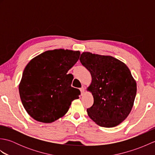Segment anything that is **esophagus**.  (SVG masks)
Segmentation results:
<instances>
[{
	"instance_id": "1",
	"label": "esophagus",
	"mask_w": 155,
	"mask_h": 155,
	"mask_svg": "<svg viewBox=\"0 0 155 155\" xmlns=\"http://www.w3.org/2000/svg\"><path fill=\"white\" fill-rule=\"evenodd\" d=\"M81 93V95H83L85 93V88L84 87H82V88H80Z\"/></svg>"
}]
</instances>
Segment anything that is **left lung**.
Listing matches in <instances>:
<instances>
[{
    "mask_svg": "<svg viewBox=\"0 0 155 155\" xmlns=\"http://www.w3.org/2000/svg\"><path fill=\"white\" fill-rule=\"evenodd\" d=\"M81 62L91 72L92 82L87 90L94 103L87 114L103 127H114L130 114L137 94V83L127 66L111 56L84 52Z\"/></svg>",
    "mask_w": 155,
    "mask_h": 155,
    "instance_id": "left-lung-1",
    "label": "left lung"
}]
</instances>
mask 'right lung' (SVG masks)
<instances>
[{
  "mask_svg": "<svg viewBox=\"0 0 155 155\" xmlns=\"http://www.w3.org/2000/svg\"><path fill=\"white\" fill-rule=\"evenodd\" d=\"M80 51L54 49L33 58L26 66L18 86L26 111L35 120L51 123L67 113L80 91L71 87L68 71L79 58Z\"/></svg>",
  "mask_w": 155,
  "mask_h": 155,
  "instance_id": "add662e5",
  "label": "right lung"
}]
</instances>
